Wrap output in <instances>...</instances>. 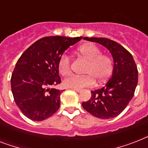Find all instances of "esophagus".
I'll use <instances>...</instances> for the list:
<instances>
[{
    "label": "esophagus",
    "instance_id": "obj_1",
    "mask_svg": "<svg viewBox=\"0 0 148 148\" xmlns=\"http://www.w3.org/2000/svg\"><path fill=\"white\" fill-rule=\"evenodd\" d=\"M72 90H75V91H77V92H81V89H77V88H71Z\"/></svg>",
    "mask_w": 148,
    "mask_h": 148
}]
</instances>
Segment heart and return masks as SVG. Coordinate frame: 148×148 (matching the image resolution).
Listing matches in <instances>:
<instances>
[{"label":"heart","instance_id":"obj_1","mask_svg":"<svg viewBox=\"0 0 148 148\" xmlns=\"http://www.w3.org/2000/svg\"><path fill=\"white\" fill-rule=\"evenodd\" d=\"M78 52L88 64L84 69L86 75H71L64 81L65 87L81 88L94 85L95 81L103 82L110 76L112 72V60L108 56L101 54V50L93 44H85L78 48ZM58 70L63 76H67L71 72V60L64 53L58 60Z\"/></svg>","mask_w":148,"mask_h":148}]
</instances>
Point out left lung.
Segmentation results:
<instances>
[{"label":"left lung","mask_w":148,"mask_h":148,"mask_svg":"<svg viewBox=\"0 0 148 148\" xmlns=\"http://www.w3.org/2000/svg\"><path fill=\"white\" fill-rule=\"evenodd\" d=\"M106 47L114 58L110 79L103 88L91 90V97L82 106L88 113L101 119L120 114L134 95L138 81V71L131 53L114 40L104 38H84Z\"/></svg>","instance_id":"8db88e82"}]
</instances>
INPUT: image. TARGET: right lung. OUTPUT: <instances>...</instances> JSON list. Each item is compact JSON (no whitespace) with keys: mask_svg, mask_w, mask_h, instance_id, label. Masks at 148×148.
<instances>
[{"mask_svg":"<svg viewBox=\"0 0 148 148\" xmlns=\"http://www.w3.org/2000/svg\"><path fill=\"white\" fill-rule=\"evenodd\" d=\"M82 37H45L22 53L13 71L10 84L16 104L29 119L40 121L52 116L60 107L62 90L58 60L66 50Z\"/></svg>","mask_w":148,"mask_h":148,"instance_id":"add662e5","label":"right lung"}]
</instances>
